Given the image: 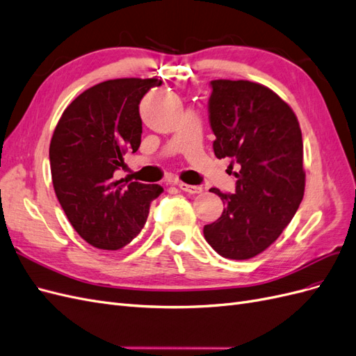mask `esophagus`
I'll list each match as a JSON object with an SVG mask.
<instances>
[{"instance_id":"1","label":"esophagus","mask_w":356,"mask_h":356,"mask_svg":"<svg viewBox=\"0 0 356 356\" xmlns=\"http://www.w3.org/2000/svg\"><path fill=\"white\" fill-rule=\"evenodd\" d=\"M177 186L179 190L186 191V193H190V195H199V193L203 191L202 187L199 186H190V184H186V182H177Z\"/></svg>"}]
</instances>
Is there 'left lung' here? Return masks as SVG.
<instances>
[{
  "label": "left lung",
  "mask_w": 356,
  "mask_h": 356,
  "mask_svg": "<svg viewBox=\"0 0 356 356\" xmlns=\"http://www.w3.org/2000/svg\"><path fill=\"white\" fill-rule=\"evenodd\" d=\"M211 86L213 153L233 159L239 172L234 195L209 190L225 208L203 234L221 257L248 260L281 236L303 200L301 129L293 108L263 84L212 80Z\"/></svg>",
  "instance_id": "left-lung-1"
}]
</instances>
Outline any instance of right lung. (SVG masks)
Returning <instances> with one entry per match:
<instances>
[{
  "label": "right lung",
  "mask_w": 356,
  "mask_h": 356,
  "mask_svg": "<svg viewBox=\"0 0 356 356\" xmlns=\"http://www.w3.org/2000/svg\"><path fill=\"white\" fill-rule=\"evenodd\" d=\"M161 80H106L79 95L62 113L50 141L53 188L67 218L98 250H120L143 230L159 184L118 186L123 156L141 144L139 102Z\"/></svg>",
  "instance_id": "obj_1"
}]
</instances>
